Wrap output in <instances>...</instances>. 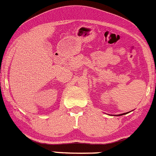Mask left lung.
I'll return each mask as SVG.
<instances>
[{"mask_svg": "<svg viewBox=\"0 0 156 156\" xmlns=\"http://www.w3.org/2000/svg\"><path fill=\"white\" fill-rule=\"evenodd\" d=\"M124 114H125V113H124V114H121V115H118V116H121V115H124Z\"/></svg>", "mask_w": 156, "mask_h": 156, "instance_id": "obj_1", "label": "left lung"}]
</instances>
